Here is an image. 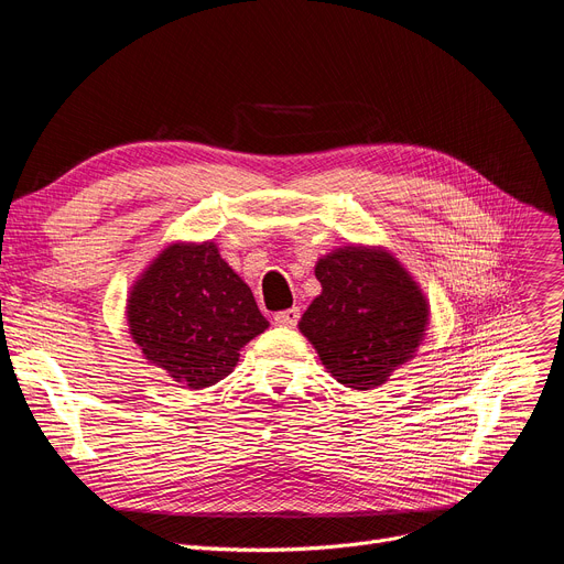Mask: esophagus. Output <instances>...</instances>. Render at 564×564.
<instances>
[{
  "label": "esophagus",
  "mask_w": 564,
  "mask_h": 564,
  "mask_svg": "<svg viewBox=\"0 0 564 564\" xmlns=\"http://www.w3.org/2000/svg\"><path fill=\"white\" fill-rule=\"evenodd\" d=\"M300 322V308H288V311H281L274 315V324L276 327H294V324Z\"/></svg>",
  "instance_id": "obj_1"
}]
</instances>
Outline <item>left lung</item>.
I'll return each instance as SVG.
<instances>
[{
	"mask_svg": "<svg viewBox=\"0 0 564 564\" xmlns=\"http://www.w3.org/2000/svg\"><path fill=\"white\" fill-rule=\"evenodd\" d=\"M322 292L300 319L327 372L372 391L416 357L430 329V300L387 247L347 245L315 262Z\"/></svg>",
	"mask_w": 564,
	"mask_h": 564,
	"instance_id": "left-lung-1",
	"label": "left lung"
}]
</instances>
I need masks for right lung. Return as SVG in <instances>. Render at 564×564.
<instances>
[{"label":"right lung","instance_id":"right-lung-1","mask_svg":"<svg viewBox=\"0 0 564 564\" xmlns=\"http://www.w3.org/2000/svg\"><path fill=\"white\" fill-rule=\"evenodd\" d=\"M126 319L145 364L192 391L228 377L270 327L215 240L166 245L132 281Z\"/></svg>","mask_w":564,"mask_h":564}]
</instances>
